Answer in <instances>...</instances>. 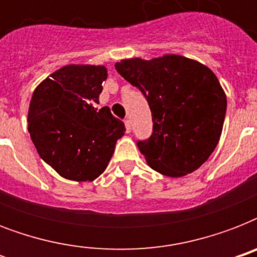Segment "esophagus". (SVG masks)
<instances>
[{"label":"esophagus","instance_id":"obj_1","mask_svg":"<svg viewBox=\"0 0 257 257\" xmlns=\"http://www.w3.org/2000/svg\"><path fill=\"white\" fill-rule=\"evenodd\" d=\"M125 128H126V132L128 133L132 132V121L129 120V118H126V120H125Z\"/></svg>","mask_w":257,"mask_h":257}]
</instances>
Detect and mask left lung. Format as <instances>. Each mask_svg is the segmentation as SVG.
<instances>
[{
	"mask_svg": "<svg viewBox=\"0 0 257 257\" xmlns=\"http://www.w3.org/2000/svg\"><path fill=\"white\" fill-rule=\"evenodd\" d=\"M114 66L140 89L152 112V135L137 141L149 167L169 177L200 168L219 143L227 112V97L215 73L177 54L122 60Z\"/></svg>",
	"mask_w": 257,
	"mask_h": 257,
	"instance_id": "1",
	"label": "left lung"
}]
</instances>
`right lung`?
I'll use <instances>...</instances> for the list:
<instances>
[{
	"instance_id": "1",
	"label": "right lung",
	"mask_w": 257,
	"mask_h": 257,
	"mask_svg": "<svg viewBox=\"0 0 257 257\" xmlns=\"http://www.w3.org/2000/svg\"><path fill=\"white\" fill-rule=\"evenodd\" d=\"M105 66L68 65L46 77L33 92L28 129L38 155L58 175L92 181L108 165L124 122L108 106L97 109Z\"/></svg>"
}]
</instances>
